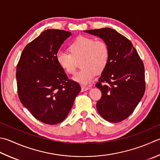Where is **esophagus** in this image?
<instances>
[{"label":"esophagus","mask_w":160,"mask_h":160,"mask_svg":"<svg viewBox=\"0 0 160 160\" xmlns=\"http://www.w3.org/2000/svg\"><path fill=\"white\" fill-rule=\"evenodd\" d=\"M88 89H90L89 87H86V86H81V91L82 92L86 91V90H88Z\"/></svg>","instance_id":"34e87169"}]
</instances>
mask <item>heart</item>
<instances>
[{
	"instance_id": "1",
	"label": "heart",
	"mask_w": 160,
	"mask_h": 160,
	"mask_svg": "<svg viewBox=\"0 0 160 160\" xmlns=\"http://www.w3.org/2000/svg\"><path fill=\"white\" fill-rule=\"evenodd\" d=\"M68 52L56 53L57 64L66 74L73 75L79 66L82 68L74 77V80L81 84L89 83L96 73H102L109 61L110 51L103 40L79 36L68 46Z\"/></svg>"
}]
</instances>
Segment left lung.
Here are the masks:
<instances>
[{"label":"left lung","mask_w":160,"mask_h":160,"mask_svg":"<svg viewBox=\"0 0 160 160\" xmlns=\"http://www.w3.org/2000/svg\"><path fill=\"white\" fill-rule=\"evenodd\" d=\"M84 32L101 38L109 48V61L95 85L102 93L96 107L107 121L119 122L133 113L145 92L143 62L131 42L115 30Z\"/></svg>","instance_id":"left-lung-1"}]
</instances>
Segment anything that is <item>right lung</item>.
Wrapping results in <instances>:
<instances>
[{"label": "right lung", "mask_w": 160, "mask_h": 160, "mask_svg": "<svg viewBox=\"0 0 160 160\" xmlns=\"http://www.w3.org/2000/svg\"><path fill=\"white\" fill-rule=\"evenodd\" d=\"M71 32L49 29L24 48L17 66L20 102L42 122L56 125L67 117L81 91L57 64L56 56Z\"/></svg>", "instance_id": "right-lung-1"}]
</instances>
